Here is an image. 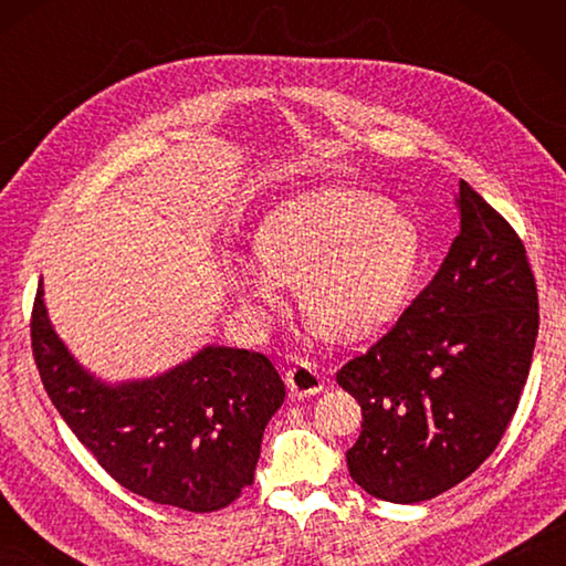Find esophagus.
<instances>
[{
  "instance_id": "1",
  "label": "esophagus",
  "mask_w": 566,
  "mask_h": 566,
  "mask_svg": "<svg viewBox=\"0 0 566 566\" xmlns=\"http://www.w3.org/2000/svg\"><path fill=\"white\" fill-rule=\"evenodd\" d=\"M286 384H290V389L294 396H311V394H318L323 391V377L321 371L302 359V363H296L290 371H286Z\"/></svg>"
}]
</instances>
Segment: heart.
Masks as SVG:
<instances>
[{
  "label": "heart",
  "mask_w": 566,
  "mask_h": 566,
  "mask_svg": "<svg viewBox=\"0 0 566 566\" xmlns=\"http://www.w3.org/2000/svg\"><path fill=\"white\" fill-rule=\"evenodd\" d=\"M260 268L235 264L228 284L260 321L298 290L306 321L333 340H357L401 308L420 258L416 226L363 191L333 189L274 216L255 238Z\"/></svg>",
  "instance_id": "obj_1"
}]
</instances>
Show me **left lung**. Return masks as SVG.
I'll return each mask as SVG.
<instances>
[{
    "label": "left lung",
    "mask_w": 566,
    "mask_h": 566,
    "mask_svg": "<svg viewBox=\"0 0 566 566\" xmlns=\"http://www.w3.org/2000/svg\"><path fill=\"white\" fill-rule=\"evenodd\" d=\"M460 233L399 321L338 369L363 408L347 469L369 496L436 499L496 450L537 338V286L521 235L460 179Z\"/></svg>",
    "instance_id": "obj_1"
}]
</instances>
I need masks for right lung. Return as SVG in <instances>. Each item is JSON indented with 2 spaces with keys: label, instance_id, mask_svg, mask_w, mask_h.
<instances>
[{
  "label": "right lung",
  "instance_id": "right-lung-1",
  "mask_svg": "<svg viewBox=\"0 0 566 566\" xmlns=\"http://www.w3.org/2000/svg\"><path fill=\"white\" fill-rule=\"evenodd\" d=\"M31 350L57 413L114 482L160 506L211 513L252 484L284 381L262 353L203 347L163 377L106 387L60 343L33 298Z\"/></svg>",
  "mask_w": 566,
  "mask_h": 566
}]
</instances>
